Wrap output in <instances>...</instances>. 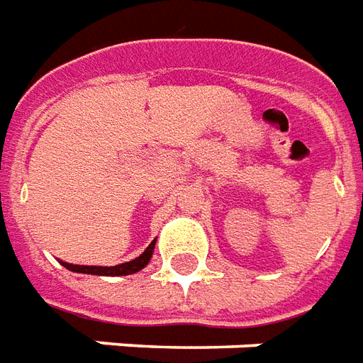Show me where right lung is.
<instances>
[{
  "instance_id": "1",
  "label": "right lung",
  "mask_w": 363,
  "mask_h": 363,
  "mask_svg": "<svg viewBox=\"0 0 363 363\" xmlns=\"http://www.w3.org/2000/svg\"><path fill=\"white\" fill-rule=\"evenodd\" d=\"M153 249H155V241H151V245L145 249V251L135 257L134 260L130 262H122V264H116V267H85V264H69V262H64L60 260V264L72 272L79 274H95V276H130V274L140 272L142 268H145L150 264L151 257H153Z\"/></svg>"
}]
</instances>
